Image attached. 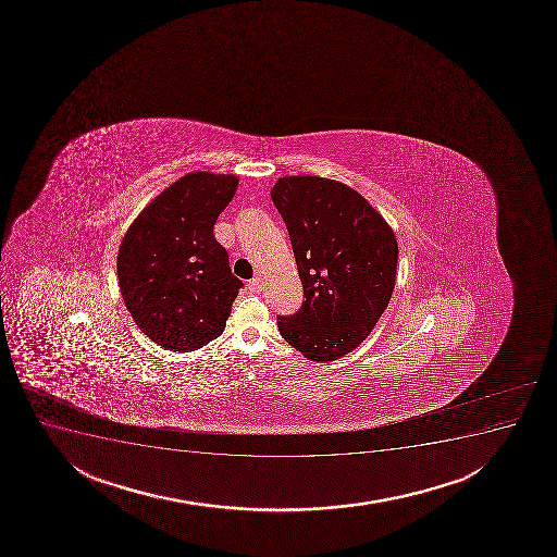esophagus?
<instances>
[{
  "instance_id": "esophagus-1",
  "label": "esophagus",
  "mask_w": 557,
  "mask_h": 557,
  "mask_svg": "<svg viewBox=\"0 0 557 557\" xmlns=\"http://www.w3.org/2000/svg\"><path fill=\"white\" fill-rule=\"evenodd\" d=\"M249 293H253V295H259L261 293L262 283L261 277H253L251 282L248 283Z\"/></svg>"
}]
</instances>
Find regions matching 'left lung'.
Listing matches in <instances>:
<instances>
[{
    "label": "left lung",
    "mask_w": 557,
    "mask_h": 557,
    "mask_svg": "<svg viewBox=\"0 0 557 557\" xmlns=\"http://www.w3.org/2000/svg\"><path fill=\"white\" fill-rule=\"evenodd\" d=\"M272 201L287 225L306 300L277 317L290 347L311 361H334L366 341L386 311L399 246L366 197L322 177H282Z\"/></svg>",
    "instance_id": "8db88e82"
}]
</instances>
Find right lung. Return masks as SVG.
<instances>
[{
	"instance_id": "1",
	"label": "right lung",
	"mask_w": 557,
	"mask_h": 557,
	"mask_svg": "<svg viewBox=\"0 0 557 557\" xmlns=\"http://www.w3.org/2000/svg\"><path fill=\"white\" fill-rule=\"evenodd\" d=\"M238 177L194 171L170 184L132 222L117 253L121 295L149 339L191 352L220 337L243 282L214 238Z\"/></svg>"
}]
</instances>
